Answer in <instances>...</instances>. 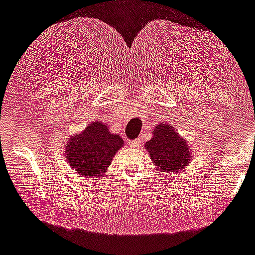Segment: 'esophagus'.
Listing matches in <instances>:
<instances>
[{
  "label": "esophagus",
  "instance_id": "obj_1",
  "mask_svg": "<svg viewBox=\"0 0 255 255\" xmlns=\"http://www.w3.org/2000/svg\"><path fill=\"white\" fill-rule=\"evenodd\" d=\"M139 145H140V140H139V139H136V140H133V141L129 142L130 147H138Z\"/></svg>",
  "mask_w": 255,
  "mask_h": 255
}]
</instances>
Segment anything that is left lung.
<instances>
[{"mask_svg": "<svg viewBox=\"0 0 255 255\" xmlns=\"http://www.w3.org/2000/svg\"><path fill=\"white\" fill-rule=\"evenodd\" d=\"M151 132L152 136L145 144V149L157 169L164 173L183 172L192 158L189 142L167 122L156 125Z\"/></svg>", "mask_w": 255, "mask_h": 255, "instance_id": "left-lung-1", "label": "left lung"}]
</instances>
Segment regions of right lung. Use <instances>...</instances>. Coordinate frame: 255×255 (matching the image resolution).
Segmentation results:
<instances>
[{"mask_svg":"<svg viewBox=\"0 0 255 255\" xmlns=\"http://www.w3.org/2000/svg\"><path fill=\"white\" fill-rule=\"evenodd\" d=\"M122 146L123 140L119 134L111 133L109 126L102 121H93L82 132L68 138L64 156L75 173L100 178Z\"/></svg>","mask_w":255,"mask_h":255,"instance_id":"right-lung-1","label":"right lung"}]
</instances>
